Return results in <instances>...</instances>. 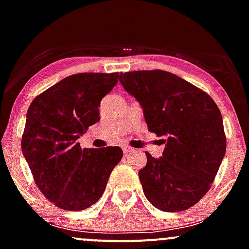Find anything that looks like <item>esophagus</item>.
Masks as SVG:
<instances>
[{
    "label": "esophagus",
    "mask_w": 249,
    "mask_h": 249,
    "mask_svg": "<svg viewBox=\"0 0 249 249\" xmlns=\"http://www.w3.org/2000/svg\"><path fill=\"white\" fill-rule=\"evenodd\" d=\"M131 150H132V148L127 147V145H123V153H124L125 155H126V154H129V153L131 152Z\"/></svg>",
    "instance_id": "1"
}]
</instances>
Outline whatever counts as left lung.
<instances>
[{
    "label": "left lung",
    "mask_w": 249,
    "mask_h": 249,
    "mask_svg": "<svg viewBox=\"0 0 249 249\" xmlns=\"http://www.w3.org/2000/svg\"><path fill=\"white\" fill-rule=\"evenodd\" d=\"M143 108L148 130L165 137L162 157L147 155L139 171L143 193L158 210L180 212L210 190L227 149L220 110L192 83L162 70L120 73Z\"/></svg>",
    "instance_id": "8db88e82"
}]
</instances>
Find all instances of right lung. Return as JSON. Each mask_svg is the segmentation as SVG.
I'll return each instance as SVG.
<instances>
[{
    "mask_svg": "<svg viewBox=\"0 0 249 249\" xmlns=\"http://www.w3.org/2000/svg\"><path fill=\"white\" fill-rule=\"evenodd\" d=\"M118 77V72L72 74L35 97L27 109L22 155L42 194L62 210L94 205L122 160L120 147L82 149L77 141L100 120L101 100Z\"/></svg>",
    "mask_w": 249,
    "mask_h": 249,
    "instance_id": "1",
    "label": "right lung"
}]
</instances>
